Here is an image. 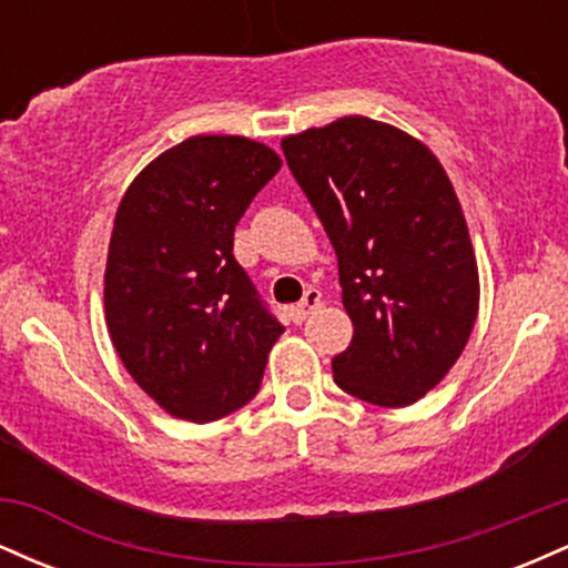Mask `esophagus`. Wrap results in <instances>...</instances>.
Instances as JSON below:
<instances>
[{
	"label": "esophagus",
	"instance_id": "1",
	"mask_svg": "<svg viewBox=\"0 0 568 568\" xmlns=\"http://www.w3.org/2000/svg\"><path fill=\"white\" fill-rule=\"evenodd\" d=\"M321 304H323L321 291H317V288H310V291L304 293L302 302H298V304L293 306V310H291V321H293V323H304L306 317H310L312 312H315L317 306H321Z\"/></svg>",
	"mask_w": 568,
	"mask_h": 568
}]
</instances>
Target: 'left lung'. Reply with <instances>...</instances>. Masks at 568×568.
Returning a JSON list of instances; mask_svg holds the SVG:
<instances>
[{"label":"left lung","instance_id":"8db88e82","mask_svg":"<svg viewBox=\"0 0 568 568\" xmlns=\"http://www.w3.org/2000/svg\"><path fill=\"white\" fill-rule=\"evenodd\" d=\"M283 152L334 245L355 328L334 382L374 406H410L459 361L478 317L452 179L427 143L361 114L285 135Z\"/></svg>","mask_w":568,"mask_h":568}]
</instances>
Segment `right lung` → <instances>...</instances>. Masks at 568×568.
I'll return each mask as SVG.
<instances>
[{
	"mask_svg": "<svg viewBox=\"0 0 568 568\" xmlns=\"http://www.w3.org/2000/svg\"><path fill=\"white\" fill-rule=\"evenodd\" d=\"M283 165L245 135H192L122 194L103 272L122 366L175 419L216 422L262 384L283 325L234 262V226Z\"/></svg>",
	"mask_w": 568,
	"mask_h": 568,
	"instance_id": "1",
	"label": "right lung"
}]
</instances>
